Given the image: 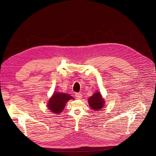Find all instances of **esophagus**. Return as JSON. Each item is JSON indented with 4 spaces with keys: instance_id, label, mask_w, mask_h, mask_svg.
<instances>
[{
    "instance_id": "esophagus-1",
    "label": "esophagus",
    "mask_w": 156,
    "mask_h": 156,
    "mask_svg": "<svg viewBox=\"0 0 156 156\" xmlns=\"http://www.w3.org/2000/svg\"><path fill=\"white\" fill-rule=\"evenodd\" d=\"M75 97L77 99H81L82 97V95L80 93H76L75 94Z\"/></svg>"
}]
</instances>
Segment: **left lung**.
<instances>
[{"instance_id":"1","label":"left lung","mask_w":156,"mask_h":156,"mask_svg":"<svg viewBox=\"0 0 156 156\" xmlns=\"http://www.w3.org/2000/svg\"><path fill=\"white\" fill-rule=\"evenodd\" d=\"M89 106L93 110L97 111L101 110L104 106L105 101L102 98L100 92H95L92 96L89 97L88 99Z\"/></svg>"}]
</instances>
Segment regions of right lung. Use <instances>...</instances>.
<instances>
[{"mask_svg": "<svg viewBox=\"0 0 156 156\" xmlns=\"http://www.w3.org/2000/svg\"><path fill=\"white\" fill-rule=\"evenodd\" d=\"M70 99L74 98L69 94L55 92L50 99L47 106L52 112L58 114L63 111L66 103Z\"/></svg>", "mask_w": 156, "mask_h": 156, "instance_id": "obj_1", "label": "right lung"}]
</instances>
